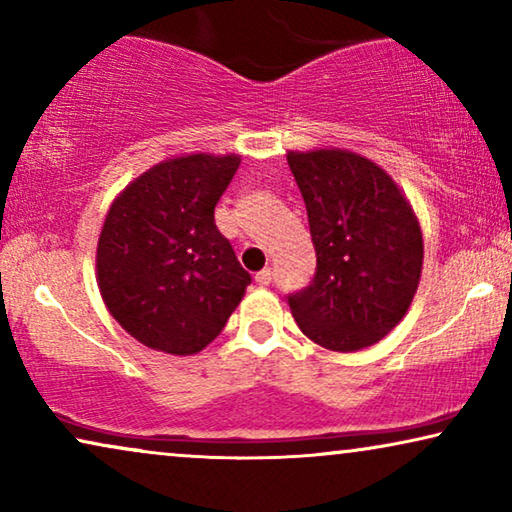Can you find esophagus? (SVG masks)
<instances>
[{
	"label": "esophagus",
	"instance_id": "obj_1",
	"mask_svg": "<svg viewBox=\"0 0 512 512\" xmlns=\"http://www.w3.org/2000/svg\"><path fill=\"white\" fill-rule=\"evenodd\" d=\"M256 284H258V286H270V284H272V270L265 268V270L258 272V275H256Z\"/></svg>",
	"mask_w": 512,
	"mask_h": 512
}]
</instances>
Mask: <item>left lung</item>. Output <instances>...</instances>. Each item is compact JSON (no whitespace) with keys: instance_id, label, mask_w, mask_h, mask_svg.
I'll return each mask as SVG.
<instances>
[{"instance_id":"left-lung-1","label":"left lung","mask_w":512,"mask_h":512,"mask_svg":"<svg viewBox=\"0 0 512 512\" xmlns=\"http://www.w3.org/2000/svg\"><path fill=\"white\" fill-rule=\"evenodd\" d=\"M317 270L289 293L300 331L333 352L375 345L405 317L422 275V230L394 179L342 149L289 153Z\"/></svg>"}]
</instances>
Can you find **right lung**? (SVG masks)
I'll return each mask as SVG.
<instances>
[{
	"label": "right lung",
	"mask_w": 512,
	"mask_h": 512,
	"mask_svg": "<svg viewBox=\"0 0 512 512\" xmlns=\"http://www.w3.org/2000/svg\"><path fill=\"white\" fill-rule=\"evenodd\" d=\"M237 156L165 160L111 205L97 242V284L118 324L142 345L188 356L205 349L251 284L214 207Z\"/></svg>",
	"instance_id": "add662e5"
}]
</instances>
